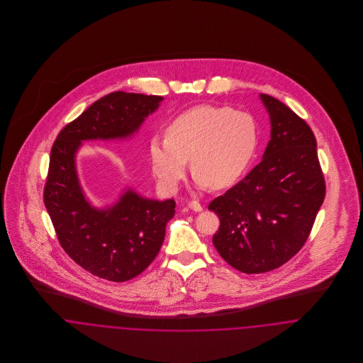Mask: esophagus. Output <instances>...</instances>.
<instances>
[{
	"instance_id": "esophagus-1",
	"label": "esophagus",
	"mask_w": 363,
	"mask_h": 363,
	"mask_svg": "<svg viewBox=\"0 0 363 363\" xmlns=\"http://www.w3.org/2000/svg\"><path fill=\"white\" fill-rule=\"evenodd\" d=\"M187 207L190 208L191 211H194V212H201L203 211V206L199 201H190L187 204Z\"/></svg>"
}]
</instances>
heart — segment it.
<instances>
[{
	"label": "heart",
	"instance_id": "obj_1",
	"mask_svg": "<svg viewBox=\"0 0 363 363\" xmlns=\"http://www.w3.org/2000/svg\"><path fill=\"white\" fill-rule=\"evenodd\" d=\"M259 144L257 124L249 113L200 104L176 116L166 137L154 135L148 154L159 184L176 191L186 176L187 159L200 189H226L246 172Z\"/></svg>",
	"mask_w": 363,
	"mask_h": 363
}]
</instances>
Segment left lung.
<instances>
[{"instance_id": "obj_1", "label": "left lung", "mask_w": 363, "mask_h": 363, "mask_svg": "<svg viewBox=\"0 0 363 363\" xmlns=\"http://www.w3.org/2000/svg\"><path fill=\"white\" fill-rule=\"evenodd\" d=\"M259 99L271 121L262 160L208 207L220 220L212 238L215 249L245 274L267 272L292 259L325 197L311 127L278 99L264 94Z\"/></svg>"}]
</instances>
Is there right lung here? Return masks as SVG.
Segmentation results:
<instances>
[{
	"label": "right lung",
	"mask_w": 363,
	"mask_h": 363,
	"mask_svg": "<svg viewBox=\"0 0 363 363\" xmlns=\"http://www.w3.org/2000/svg\"><path fill=\"white\" fill-rule=\"evenodd\" d=\"M162 101L108 94L67 124L52 144L43 199L58 242L78 265L107 281H128L155 259L176 203L127 189L116 204L94 207L81 187L75 155L82 141L130 138Z\"/></svg>",
	"instance_id": "1"
}]
</instances>
